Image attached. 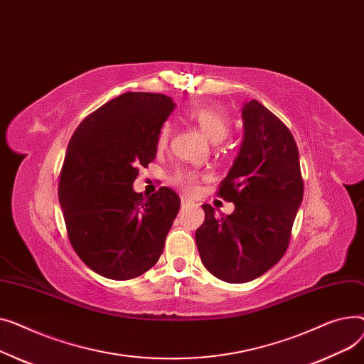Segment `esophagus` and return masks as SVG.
Masks as SVG:
<instances>
[{
  "mask_svg": "<svg viewBox=\"0 0 364 364\" xmlns=\"http://www.w3.org/2000/svg\"><path fill=\"white\" fill-rule=\"evenodd\" d=\"M181 203H182V207H188V205H192V201L188 200V198H181Z\"/></svg>",
  "mask_w": 364,
  "mask_h": 364,
  "instance_id": "34e87169",
  "label": "esophagus"
}]
</instances>
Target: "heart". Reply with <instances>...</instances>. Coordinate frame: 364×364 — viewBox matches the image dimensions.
I'll return each instance as SVG.
<instances>
[{
	"label": "heart",
	"mask_w": 364,
	"mask_h": 364,
	"mask_svg": "<svg viewBox=\"0 0 364 364\" xmlns=\"http://www.w3.org/2000/svg\"><path fill=\"white\" fill-rule=\"evenodd\" d=\"M183 116L191 123H194L197 127H200L201 132L211 142H220L229 134V129H230L229 117L216 109H211V107H201V105L189 107V109L185 110ZM170 136H172V124L166 122L160 126L159 129L157 146L164 148L168 144ZM200 179H201V175L196 172V170H178L172 178V182L182 191L192 192L197 188Z\"/></svg>",
	"instance_id": "1"
}]
</instances>
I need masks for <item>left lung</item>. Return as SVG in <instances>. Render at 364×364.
<instances>
[{
    "instance_id": "left-lung-1",
    "label": "left lung",
    "mask_w": 364,
    "mask_h": 364,
    "mask_svg": "<svg viewBox=\"0 0 364 364\" xmlns=\"http://www.w3.org/2000/svg\"><path fill=\"white\" fill-rule=\"evenodd\" d=\"M244 141L218 197L233 203L232 215L203 204L196 232L203 264L218 279L244 284L266 273L285 254L304 182L292 134L257 100L242 105Z\"/></svg>"
}]
</instances>
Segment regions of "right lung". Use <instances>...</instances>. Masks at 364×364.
<instances>
[{
  "label": "right lung",
  "mask_w": 364,
  "mask_h": 364,
  "mask_svg": "<svg viewBox=\"0 0 364 364\" xmlns=\"http://www.w3.org/2000/svg\"><path fill=\"white\" fill-rule=\"evenodd\" d=\"M175 109L170 97L124 92L77 126L58 178L69 241L95 273L127 281L160 259L181 200L161 186L149 197L132 189L139 167L157 154V134Z\"/></svg>",
  "instance_id": "obj_1"
}]
</instances>
